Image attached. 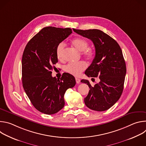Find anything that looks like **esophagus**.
<instances>
[{"mask_svg":"<svg viewBox=\"0 0 146 146\" xmlns=\"http://www.w3.org/2000/svg\"><path fill=\"white\" fill-rule=\"evenodd\" d=\"M76 82L77 83V84H78V83H80V78H78L76 77Z\"/></svg>","mask_w":146,"mask_h":146,"instance_id":"obj_1","label":"esophagus"}]
</instances>
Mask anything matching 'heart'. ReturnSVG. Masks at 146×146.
<instances>
[{
    "mask_svg": "<svg viewBox=\"0 0 146 146\" xmlns=\"http://www.w3.org/2000/svg\"><path fill=\"white\" fill-rule=\"evenodd\" d=\"M73 45L80 51H82V55L88 59H91L94 57L93 50L88 48V41L82 38H77L73 40ZM65 44L64 42L59 43L56 48V56L59 59H63V54ZM87 68V64L84 61L78 62H69L65 67L64 70L67 73L74 76H78Z\"/></svg>",
    "mask_w": 146,
    "mask_h": 146,
    "instance_id": "1",
    "label": "heart"
}]
</instances>
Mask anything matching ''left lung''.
Masks as SVG:
<instances>
[{
	"instance_id": "left-lung-1",
	"label": "left lung",
	"mask_w": 146,
	"mask_h": 146,
	"mask_svg": "<svg viewBox=\"0 0 146 146\" xmlns=\"http://www.w3.org/2000/svg\"><path fill=\"white\" fill-rule=\"evenodd\" d=\"M73 29L92 40L95 48V58L85 74L98 77L100 82L92 87L88 80H81L90 88L84 98L86 105L95 111L107 110L118 100L123 89L127 69L122 50L114 39L100 30Z\"/></svg>"
}]
</instances>
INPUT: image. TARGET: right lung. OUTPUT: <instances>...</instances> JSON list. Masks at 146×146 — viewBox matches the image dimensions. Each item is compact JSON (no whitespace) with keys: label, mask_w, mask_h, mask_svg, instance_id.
Wrapping results in <instances>:
<instances>
[{"label":"right lung","mask_w":146,"mask_h":146,"mask_svg":"<svg viewBox=\"0 0 146 146\" xmlns=\"http://www.w3.org/2000/svg\"><path fill=\"white\" fill-rule=\"evenodd\" d=\"M72 33L69 28H44L29 40L24 51L23 88L33 106L44 114H54L63 108L65 92L76 84L74 76L68 73L59 79L51 74L58 62L56 47Z\"/></svg>","instance_id":"1"}]
</instances>
